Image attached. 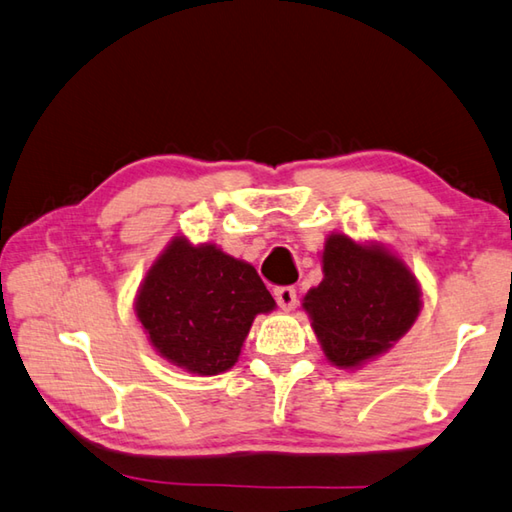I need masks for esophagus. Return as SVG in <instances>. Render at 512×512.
Instances as JSON below:
<instances>
[{"label": "esophagus", "mask_w": 512, "mask_h": 512, "mask_svg": "<svg viewBox=\"0 0 512 512\" xmlns=\"http://www.w3.org/2000/svg\"><path fill=\"white\" fill-rule=\"evenodd\" d=\"M274 298H276L278 307H281V310H285V312L294 310V307H296V289L292 285L276 287L274 289Z\"/></svg>", "instance_id": "esophagus-1"}]
</instances>
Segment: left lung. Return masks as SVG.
I'll return each mask as SVG.
<instances>
[{
	"label": "left lung",
	"mask_w": 512,
	"mask_h": 512,
	"mask_svg": "<svg viewBox=\"0 0 512 512\" xmlns=\"http://www.w3.org/2000/svg\"><path fill=\"white\" fill-rule=\"evenodd\" d=\"M303 307L327 361L347 370L383 354L410 330L421 289L401 258L332 234L323 249V281L307 292Z\"/></svg>",
	"instance_id": "left-lung-1"
}]
</instances>
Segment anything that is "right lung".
I'll return each instance as SVG.
<instances>
[{
	"mask_svg": "<svg viewBox=\"0 0 512 512\" xmlns=\"http://www.w3.org/2000/svg\"><path fill=\"white\" fill-rule=\"evenodd\" d=\"M256 269L176 236L144 276L136 314L149 343L178 368L214 376L238 361L256 314L274 310Z\"/></svg>",
	"mask_w": 512,
	"mask_h": 512,
	"instance_id": "obj_1",
	"label": "right lung"
}]
</instances>
